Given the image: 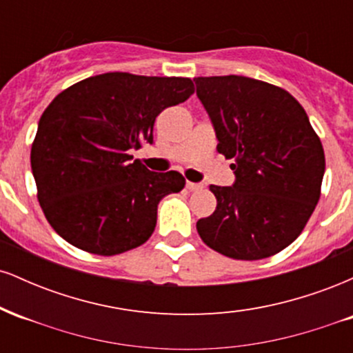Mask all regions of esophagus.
I'll return each instance as SVG.
<instances>
[{"mask_svg":"<svg viewBox=\"0 0 353 353\" xmlns=\"http://www.w3.org/2000/svg\"><path fill=\"white\" fill-rule=\"evenodd\" d=\"M185 188H188L189 190H199V189H202V184H197V182H189L188 181Z\"/></svg>","mask_w":353,"mask_h":353,"instance_id":"esophagus-1","label":"esophagus"}]
</instances>
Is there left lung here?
<instances>
[{"label":"left lung","instance_id":"left-lung-1","mask_svg":"<svg viewBox=\"0 0 353 353\" xmlns=\"http://www.w3.org/2000/svg\"><path fill=\"white\" fill-rule=\"evenodd\" d=\"M236 181L210 185L212 216L197 221L204 244L237 261L281 252L301 236L320 199L325 156L307 112L285 89L245 76L194 78Z\"/></svg>","mask_w":353,"mask_h":353}]
</instances>
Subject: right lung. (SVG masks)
I'll use <instances>...</instances> for the list:
<instances>
[{
    "instance_id": "obj_1",
    "label": "right lung",
    "mask_w": 353,
    "mask_h": 353,
    "mask_svg": "<svg viewBox=\"0 0 353 353\" xmlns=\"http://www.w3.org/2000/svg\"><path fill=\"white\" fill-rule=\"evenodd\" d=\"M194 92L189 78L106 72L64 89L43 112L31 169L51 228L71 245L123 254L152 236L157 204L185 185L152 172L131 151L152 144L156 117Z\"/></svg>"
}]
</instances>
